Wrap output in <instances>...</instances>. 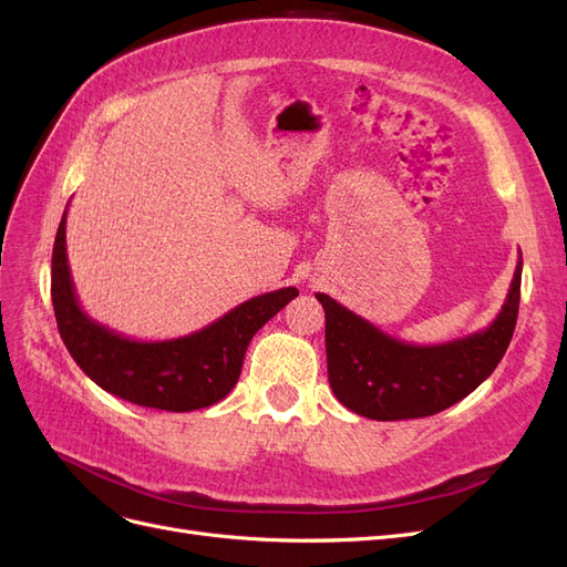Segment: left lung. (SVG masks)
I'll return each mask as SVG.
<instances>
[{"mask_svg":"<svg viewBox=\"0 0 567 567\" xmlns=\"http://www.w3.org/2000/svg\"><path fill=\"white\" fill-rule=\"evenodd\" d=\"M523 257L502 312L485 331L442 346H411L317 293L326 312L329 383L342 406L373 421L423 419L461 402L502 362L516 331Z\"/></svg>","mask_w":567,"mask_h":567,"instance_id":"1","label":"left lung"}]
</instances>
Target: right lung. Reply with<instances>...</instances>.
Wrapping results in <instances>:
<instances>
[{"label": "right lung", "instance_id": "right-lung-1", "mask_svg": "<svg viewBox=\"0 0 567 567\" xmlns=\"http://www.w3.org/2000/svg\"><path fill=\"white\" fill-rule=\"evenodd\" d=\"M65 215L51 252V302L68 352L115 398L163 411H194L225 400L241 375L248 342L298 296L288 286L255 296L205 329L169 340H132L82 310L65 255Z\"/></svg>", "mask_w": 567, "mask_h": 567}]
</instances>
